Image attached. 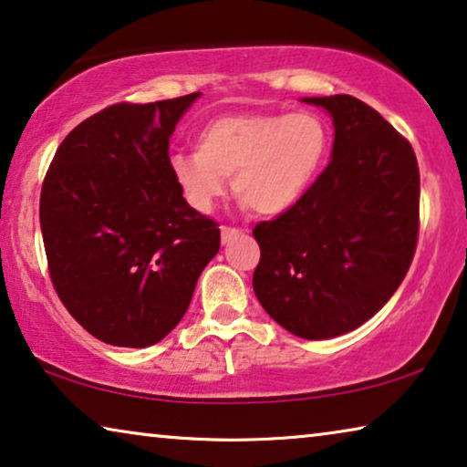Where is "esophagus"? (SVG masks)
<instances>
[{"label": "esophagus", "instance_id": "obj_1", "mask_svg": "<svg viewBox=\"0 0 467 467\" xmlns=\"http://www.w3.org/2000/svg\"><path fill=\"white\" fill-rule=\"evenodd\" d=\"M222 245H228V243L234 241L236 236L243 234V231H239V228H233V226H222Z\"/></svg>", "mask_w": 467, "mask_h": 467}]
</instances>
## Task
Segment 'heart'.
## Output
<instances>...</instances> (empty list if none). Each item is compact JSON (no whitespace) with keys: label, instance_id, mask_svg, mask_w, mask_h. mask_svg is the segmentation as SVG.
Returning a JSON list of instances; mask_svg holds the SVG:
<instances>
[{"label":"heart","instance_id":"b5f03b06","mask_svg":"<svg viewBox=\"0 0 467 467\" xmlns=\"http://www.w3.org/2000/svg\"><path fill=\"white\" fill-rule=\"evenodd\" d=\"M330 145V124L316 112L218 114L199 127L195 151L170 158V174L199 212H210L233 179L247 210L280 216L314 187Z\"/></svg>","mask_w":467,"mask_h":467}]
</instances>
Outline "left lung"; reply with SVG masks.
<instances>
[{
  "instance_id": "8db88e82",
  "label": "left lung",
  "mask_w": 467,
  "mask_h": 467,
  "mask_svg": "<svg viewBox=\"0 0 467 467\" xmlns=\"http://www.w3.org/2000/svg\"><path fill=\"white\" fill-rule=\"evenodd\" d=\"M335 122L332 160L291 210L254 228V291L280 327L307 340L368 322L410 270L420 231V170L410 140L353 95L306 98Z\"/></svg>"
}]
</instances>
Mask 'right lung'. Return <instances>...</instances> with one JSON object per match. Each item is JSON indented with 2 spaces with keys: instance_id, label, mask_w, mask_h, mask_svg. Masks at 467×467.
I'll list each match as a JSON object with an SVG mask.
<instances>
[{
  "instance_id": "obj_1",
  "label": "right lung",
  "mask_w": 467,
  "mask_h": 467,
  "mask_svg": "<svg viewBox=\"0 0 467 467\" xmlns=\"http://www.w3.org/2000/svg\"><path fill=\"white\" fill-rule=\"evenodd\" d=\"M197 98L101 109L66 135L43 181L51 285L108 345L160 343L220 249L218 222L184 202L170 174V135Z\"/></svg>"
}]
</instances>
